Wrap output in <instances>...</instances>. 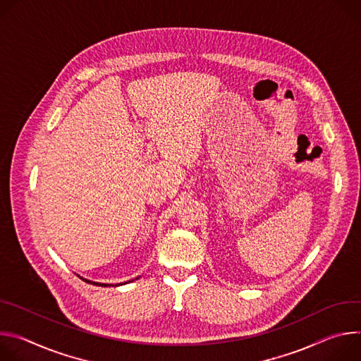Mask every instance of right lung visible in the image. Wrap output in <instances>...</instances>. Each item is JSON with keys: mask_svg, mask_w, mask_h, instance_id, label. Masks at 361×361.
<instances>
[{"mask_svg": "<svg viewBox=\"0 0 361 361\" xmlns=\"http://www.w3.org/2000/svg\"><path fill=\"white\" fill-rule=\"evenodd\" d=\"M83 279V278H82ZM86 283H90V284H93V286H102V287H107V284H99V283H92V281H89V279H85Z\"/></svg>", "mask_w": 361, "mask_h": 361, "instance_id": "add662e5", "label": "right lung"}]
</instances>
